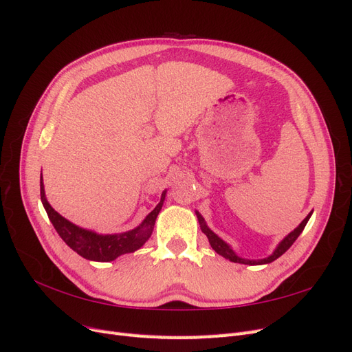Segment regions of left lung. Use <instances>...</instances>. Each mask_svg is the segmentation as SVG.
<instances>
[{"mask_svg": "<svg viewBox=\"0 0 352 352\" xmlns=\"http://www.w3.org/2000/svg\"><path fill=\"white\" fill-rule=\"evenodd\" d=\"M313 214L311 212H308V216L298 225L291 233H287V235L278 243V247L274 248V251L269 255V257L265 258H260V260H250V258H243L241 257V255H238L235 251H233V248L230 247V245L228 242L223 241L219 235H216L214 232H212L208 226L207 223L204 220V217H202L199 212H197V217H198V221H199V228L202 230V233H206V236L208 238V242L211 245V248L214 250L219 255H221V257H225L226 260L232 261V263H239V264H248V265H260V264H269L274 260H278L282 254H285L287 250H289L292 247V243L296 241V238L301 235V232L304 230L307 221L310 220Z\"/></svg>", "mask_w": 352, "mask_h": 352, "instance_id": "left-lung-1", "label": "left lung"}]
</instances>
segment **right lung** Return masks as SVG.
<instances>
[{
  "label": "right lung",
  "mask_w": 352,
  "mask_h": 352,
  "mask_svg": "<svg viewBox=\"0 0 352 352\" xmlns=\"http://www.w3.org/2000/svg\"><path fill=\"white\" fill-rule=\"evenodd\" d=\"M166 194L167 189L163 190L162 199H160V202L150 214L141 221L140 226L122 233H105V235H102V233H97L91 229H85L74 225V223L58 214L47 201L44 179H42L41 173V201L52 223V226L57 230L60 238L65 241L74 252H78L80 257L91 261H113L123 254H129L140 250L153 235L155 219L160 210L163 207Z\"/></svg>",
  "instance_id": "add662e5"
}]
</instances>
